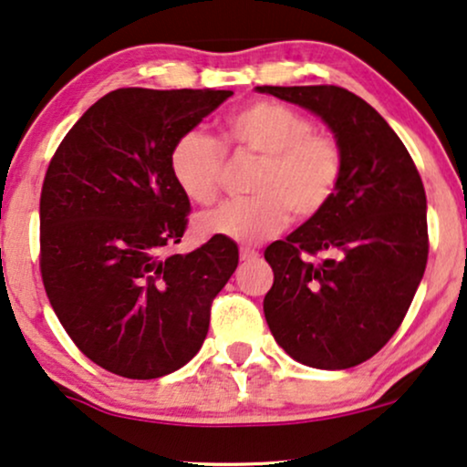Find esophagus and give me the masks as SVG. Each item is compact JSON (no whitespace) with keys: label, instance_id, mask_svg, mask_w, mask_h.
<instances>
[{"label":"esophagus","instance_id":"34e87169","mask_svg":"<svg viewBox=\"0 0 467 467\" xmlns=\"http://www.w3.org/2000/svg\"><path fill=\"white\" fill-rule=\"evenodd\" d=\"M257 255H260V253H257L255 249H249V246H243V249H240V260L243 262L257 260Z\"/></svg>","mask_w":467,"mask_h":467}]
</instances>
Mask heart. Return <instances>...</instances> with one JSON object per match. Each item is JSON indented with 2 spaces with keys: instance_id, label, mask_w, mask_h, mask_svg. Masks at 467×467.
<instances>
[{
  "instance_id": "1",
  "label": "heart",
  "mask_w": 467,
  "mask_h": 467,
  "mask_svg": "<svg viewBox=\"0 0 467 467\" xmlns=\"http://www.w3.org/2000/svg\"><path fill=\"white\" fill-rule=\"evenodd\" d=\"M224 142L262 158L244 201H229L197 218L201 235L253 244L284 232L290 214L312 221L329 207L344 175V149L329 131L316 130L307 114L285 103L257 99L224 123ZM224 151L207 131L180 134L169 151L175 186L192 203L210 205L221 194Z\"/></svg>"
}]
</instances>
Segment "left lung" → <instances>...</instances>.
Here are the masks:
<instances>
[{"label": "left lung", "mask_w": 467, "mask_h": 467, "mask_svg": "<svg viewBox=\"0 0 467 467\" xmlns=\"http://www.w3.org/2000/svg\"><path fill=\"white\" fill-rule=\"evenodd\" d=\"M307 108L344 149L337 194L264 251V316L292 359L344 370L377 355L413 301L429 257L427 194L410 151L370 103L339 86H257ZM327 254L320 263L312 256Z\"/></svg>", "instance_id": "obj_1"}]
</instances>
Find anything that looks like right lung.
<instances>
[{"label": "right lung", "mask_w": 467, "mask_h": 467, "mask_svg": "<svg viewBox=\"0 0 467 467\" xmlns=\"http://www.w3.org/2000/svg\"><path fill=\"white\" fill-rule=\"evenodd\" d=\"M232 90L119 88L68 130L40 192V275L75 347L125 379L186 366L210 329V309L238 266V246L214 235L169 253L190 201L169 151Z\"/></svg>", "instance_id": "1"}]
</instances>
